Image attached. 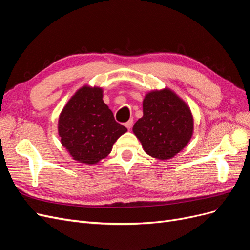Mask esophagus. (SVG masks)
I'll return each instance as SVG.
<instances>
[{"label": "esophagus", "mask_w": 250, "mask_h": 250, "mask_svg": "<svg viewBox=\"0 0 250 250\" xmlns=\"http://www.w3.org/2000/svg\"><path fill=\"white\" fill-rule=\"evenodd\" d=\"M132 125H133V120L132 119L129 120V121H127V122L125 123V126L128 128V129H130V128L132 127Z\"/></svg>", "instance_id": "1"}]
</instances>
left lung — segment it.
<instances>
[{
	"label": "left lung",
	"instance_id": "8db88e82",
	"mask_svg": "<svg viewBox=\"0 0 250 250\" xmlns=\"http://www.w3.org/2000/svg\"><path fill=\"white\" fill-rule=\"evenodd\" d=\"M194 129L191 109L171 89L152 90L143 101V117L132 131L143 149L157 160H169L190 142Z\"/></svg>",
	"mask_w": 250,
	"mask_h": 250
}]
</instances>
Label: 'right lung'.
<instances>
[{
    "mask_svg": "<svg viewBox=\"0 0 250 250\" xmlns=\"http://www.w3.org/2000/svg\"><path fill=\"white\" fill-rule=\"evenodd\" d=\"M127 131L116 122L103 101L100 87L79 88L63 107L58 120L62 146L79 163L94 165L106 157L115 142Z\"/></svg>",
    "mask_w": 250,
    "mask_h": 250,
    "instance_id": "right-lung-1",
    "label": "right lung"
}]
</instances>
